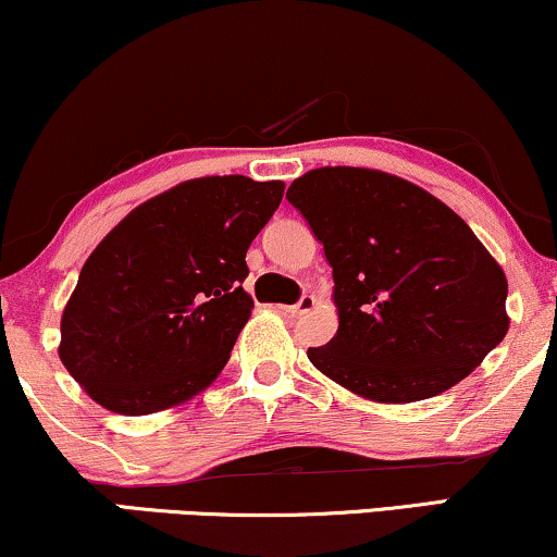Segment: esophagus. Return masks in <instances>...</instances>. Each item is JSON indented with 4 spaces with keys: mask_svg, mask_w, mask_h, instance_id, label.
I'll return each mask as SVG.
<instances>
[{
    "mask_svg": "<svg viewBox=\"0 0 557 557\" xmlns=\"http://www.w3.org/2000/svg\"><path fill=\"white\" fill-rule=\"evenodd\" d=\"M314 305H318V299H314L312 294H305V297H301V299L297 301V305L281 307V310L289 312V314H307V312H312V310H314Z\"/></svg>",
    "mask_w": 557,
    "mask_h": 557,
    "instance_id": "esophagus-1",
    "label": "esophagus"
}]
</instances>
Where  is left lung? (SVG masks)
I'll use <instances>...</instances> for the list:
<instances>
[{"label":"left lung","instance_id":"8db88e82","mask_svg":"<svg viewBox=\"0 0 557 557\" xmlns=\"http://www.w3.org/2000/svg\"><path fill=\"white\" fill-rule=\"evenodd\" d=\"M333 265L338 333L307 356L374 403L442 395L509 331L500 268L449 206L403 177L320 168L289 185Z\"/></svg>","mask_w":557,"mask_h":557}]
</instances>
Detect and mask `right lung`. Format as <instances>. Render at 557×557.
<instances>
[{
	"mask_svg": "<svg viewBox=\"0 0 557 557\" xmlns=\"http://www.w3.org/2000/svg\"><path fill=\"white\" fill-rule=\"evenodd\" d=\"M281 198V181L196 177L108 232L82 265L59 343L61 363L95 403L147 416L216 380L250 320L247 247Z\"/></svg>",
	"mask_w": 557,
	"mask_h": 557,
	"instance_id": "add662e5",
	"label": "right lung"
}]
</instances>
